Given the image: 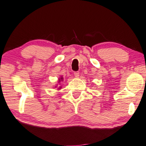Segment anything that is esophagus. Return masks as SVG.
Here are the masks:
<instances>
[{"label": "esophagus", "instance_id": "obj_1", "mask_svg": "<svg viewBox=\"0 0 146 146\" xmlns=\"http://www.w3.org/2000/svg\"><path fill=\"white\" fill-rule=\"evenodd\" d=\"M74 75H75V77H78L79 76V71H75V73H74Z\"/></svg>", "mask_w": 146, "mask_h": 146}]
</instances>
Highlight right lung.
<instances>
[{
	"label": "right lung",
	"instance_id": "obj_1",
	"mask_svg": "<svg viewBox=\"0 0 146 146\" xmlns=\"http://www.w3.org/2000/svg\"><path fill=\"white\" fill-rule=\"evenodd\" d=\"M61 79H62V78H61ZM59 82H60V81Z\"/></svg>",
	"mask_w": 146,
	"mask_h": 146
}]
</instances>
